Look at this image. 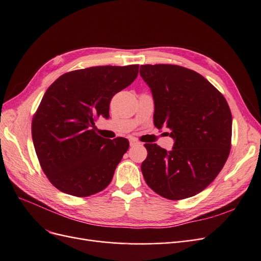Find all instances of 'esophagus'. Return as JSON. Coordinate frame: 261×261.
<instances>
[{
    "label": "esophagus",
    "instance_id": "obj_1",
    "mask_svg": "<svg viewBox=\"0 0 261 261\" xmlns=\"http://www.w3.org/2000/svg\"><path fill=\"white\" fill-rule=\"evenodd\" d=\"M129 145H130V147H133V146L140 145V143H139V141L135 140V139H130V140H129Z\"/></svg>",
    "mask_w": 261,
    "mask_h": 261
}]
</instances>
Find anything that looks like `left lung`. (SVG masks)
Wrapping results in <instances>:
<instances>
[{
	"mask_svg": "<svg viewBox=\"0 0 261 261\" xmlns=\"http://www.w3.org/2000/svg\"><path fill=\"white\" fill-rule=\"evenodd\" d=\"M154 100L153 123L169 128L171 151L145 144L147 185L167 199L195 196L222 170L231 150L232 114L223 94L195 70L172 64L141 65Z\"/></svg>",
	"mask_w": 261,
	"mask_h": 261,
	"instance_id": "obj_1",
	"label": "left lung"
}]
</instances>
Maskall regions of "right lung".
<instances>
[{"label":"right lung","mask_w":261,"mask_h":261,"mask_svg":"<svg viewBox=\"0 0 261 261\" xmlns=\"http://www.w3.org/2000/svg\"><path fill=\"white\" fill-rule=\"evenodd\" d=\"M138 68L135 64L72 70L46 89L33 117L31 135L39 163L59 191L87 197L111 183L129 143L99 136L94 122L110 116L111 99L136 80Z\"/></svg>","instance_id":"add662e5"}]
</instances>
